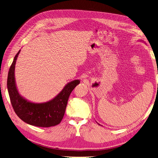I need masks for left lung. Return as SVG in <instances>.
Returning a JSON list of instances; mask_svg holds the SVG:
<instances>
[{"label":"left lung","instance_id":"left-lung-1","mask_svg":"<svg viewBox=\"0 0 158 158\" xmlns=\"http://www.w3.org/2000/svg\"><path fill=\"white\" fill-rule=\"evenodd\" d=\"M140 41H143V40H140ZM98 124H99V123H98Z\"/></svg>","mask_w":158,"mask_h":158}]
</instances>
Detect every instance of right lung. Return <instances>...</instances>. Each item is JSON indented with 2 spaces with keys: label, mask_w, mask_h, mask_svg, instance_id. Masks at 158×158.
<instances>
[{
  "label": "right lung",
  "mask_w": 158,
  "mask_h": 158,
  "mask_svg": "<svg viewBox=\"0 0 158 158\" xmlns=\"http://www.w3.org/2000/svg\"><path fill=\"white\" fill-rule=\"evenodd\" d=\"M20 50L17 53L10 68L7 86L11 103L19 118L29 125L39 127L56 126L62 121L69 96L77 85L79 79L68 83L52 100L45 102H33L25 99L18 91L15 78V68Z\"/></svg>",
  "instance_id": "add662e5"
}]
</instances>
